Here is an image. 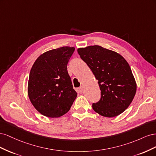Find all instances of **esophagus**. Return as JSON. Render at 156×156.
Wrapping results in <instances>:
<instances>
[{
    "label": "esophagus",
    "mask_w": 156,
    "mask_h": 156,
    "mask_svg": "<svg viewBox=\"0 0 156 156\" xmlns=\"http://www.w3.org/2000/svg\"><path fill=\"white\" fill-rule=\"evenodd\" d=\"M78 91L79 93H82L83 91V87H79V89H78Z\"/></svg>",
    "instance_id": "esophagus-1"
}]
</instances>
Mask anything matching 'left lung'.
Here are the masks:
<instances>
[{
	"label": "left lung",
	"instance_id": "left-lung-1",
	"mask_svg": "<svg viewBox=\"0 0 156 156\" xmlns=\"http://www.w3.org/2000/svg\"><path fill=\"white\" fill-rule=\"evenodd\" d=\"M77 52L98 80L101 98L93 103V109L108 118L123 112L133 101L136 90L127 61L116 52L99 45L79 48Z\"/></svg>",
	"mask_w": 156,
	"mask_h": 156
}]
</instances>
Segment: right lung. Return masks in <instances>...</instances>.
<instances>
[{"instance_id": "right-lung-1", "label": "right lung", "mask_w": 156, "mask_h": 156, "mask_svg": "<svg viewBox=\"0 0 156 156\" xmlns=\"http://www.w3.org/2000/svg\"><path fill=\"white\" fill-rule=\"evenodd\" d=\"M75 48L62 47L45 52L35 61L29 75L28 94L41 115L58 118L68 112L77 93L73 88L67 65Z\"/></svg>"}]
</instances>
